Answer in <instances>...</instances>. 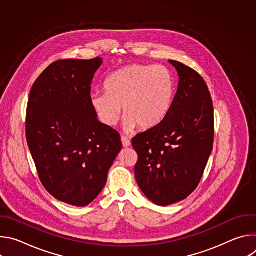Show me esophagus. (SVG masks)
<instances>
[{
    "label": "esophagus",
    "mask_w": 256,
    "mask_h": 256,
    "mask_svg": "<svg viewBox=\"0 0 256 256\" xmlns=\"http://www.w3.org/2000/svg\"><path fill=\"white\" fill-rule=\"evenodd\" d=\"M122 142L124 148H128L130 146V140L126 136H122Z\"/></svg>",
    "instance_id": "34e87169"
}]
</instances>
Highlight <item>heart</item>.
Listing matches in <instances>:
<instances>
[{"mask_svg":"<svg viewBox=\"0 0 256 256\" xmlns=\"http://www.w3.org/2000/svg\"><path fill=\"white\" fill-rule=\"evenodd\" d=\"M105 93H93L91 105L99 120L107 126H116L120 106L128 130L138 126L149 130L167 116L174 93L171 72L162 66L132 64L109 76L104 82Z\"/></svg>","mask_w":256,"mask_h":256,"instance_id":"obj_1","label":"heart"}]
</instances>
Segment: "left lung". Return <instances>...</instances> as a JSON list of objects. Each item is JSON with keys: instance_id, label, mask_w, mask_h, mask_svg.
<instances>
[{"instance_id": "left-lung-1", "label": "left lung", "mask_w": 256, "mask_h": 256, "mask_svg": "<svg viewBox=\"0 0 256 256\" xmlns=\"http://www.w3.org/2000/svg\"><path fill=\"white\" fill-rule=\"evenodd\" d=\"M179 82L165 118L132 140L138 159L134 176L158 206L186 200L198 188L212 150L214 108L208 86L192 68L169 60Z\"/></svg>"}]
</instances>
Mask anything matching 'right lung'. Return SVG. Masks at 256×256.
I'll return each mask as SVG.
<instances>
[{
    "instance_id": "obj_1",
    "label": "right lung",
    "mask_w": 256,
    "mask_h": 256,
    "mask_svg": "<svg viewBox=\"0 0 256 256\" xmlns=\"http://www.w3.org/2000/svg\"><path fill=\"white\" fill-rule=\"evenodd\" d=\"M103 60H60L31 88L26 138L44 188L75 206L91 204L105 186L122 150L120 134L101 124L91 105V84Z\"/></svg>"
}]
</instances>
